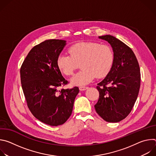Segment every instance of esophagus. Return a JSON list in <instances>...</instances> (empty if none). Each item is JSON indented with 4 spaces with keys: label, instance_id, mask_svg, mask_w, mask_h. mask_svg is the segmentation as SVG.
Masks as SVG:
<instances>
[{
    "label": "esophagus",
    "instance_id": "34e87169",
    "mask_svg": "<svg viewBox=\"0 0 156 156\" xmlns=\"http://www.w3.org/2000/svg\"><path fill=\"white\" fill-rule=\"evenodd\" d=\"M79 89L80 91H84L86 90V89H87V87H86V86H80L79 87Z\"/></svg>",
    "mask_w": 156,
    "mask_h": 156
}]
</instances>
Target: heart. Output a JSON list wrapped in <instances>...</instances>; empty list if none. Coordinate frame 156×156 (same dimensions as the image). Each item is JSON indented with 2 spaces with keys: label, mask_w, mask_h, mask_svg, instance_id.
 I'll return each mask as SVG.
<instances>
[{
  "label": "heart",
  "mask_w": 156,
  "mask_h": 156,
  "mask_svg": "<svg viewBox=\"0 0 156 156\" xmlns=\"http://www.w3.org/2000/svg\"><path fill=\"white\" fill-rule=\"evenodd\" d=\"M69 55L60 54L57 65L63 75L70 76L81 63L82 70L75 74L71 82L74 85H85L96 76H106L112 67L114 55L107 45L95 42H81L73 44L69 49Z\"/></svg>",
  "instance_id": "obj_1"
}]
</instances>
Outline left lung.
<instances>
[{"mask_svg": "<svg viewBox=\"0 0 156 156\" xmlns=\"http://www.w3.org/2000/svg\"><path fill=\"white\" fill-rule=\"evenodd\" d=\"M99 38L110 44L114 59L108 74L98 84L99 98L94 107L104 120L116 123L129 115L137 99L141 83L140 69L134 52L122 41L110 35Z\"/></svg>", "mask_w": 156, "mask_h": 156, "instance_id": "left-lung-1", "label": "left lung"}]
</instances>
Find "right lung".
Here are the masks:
<instances>
[{"mask_svg": "<svg viewBox=\"0 0 156 156\" xmlns=\"http://www.w3.org/2000/svg\"><path fill=\"white\" fill-rule=\"evenodd\" d=\"M66 41L49 39L35 46L30 51L20 69L22 89L32 114L51 126L63 124L70 117L75 99L79 93L76 86L67 84L57 65V59Z\"/></svg>", "mask_w": 156, "mask_h": 156, "instance_id": "1", "label": "right lung"}]
</instances>
